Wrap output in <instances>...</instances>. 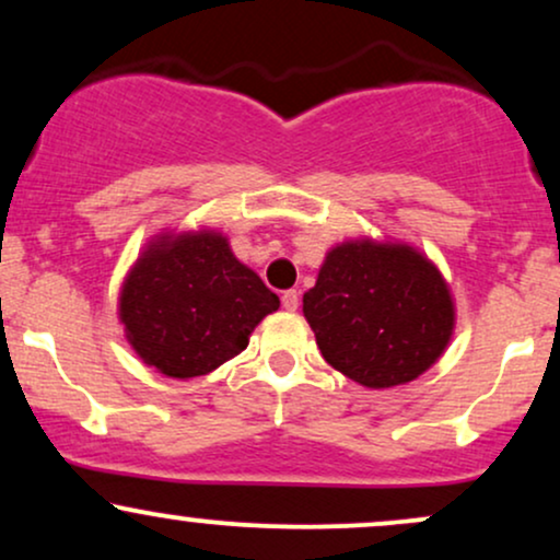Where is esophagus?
I'll return each mask as SVG.
<instances>
[{"label":"esophagus","mask_w":560,"mask_h":560,"mask_svg":"<svg viewBox=\"0 0 560 560\" xmlns=\"http://www.w3.org/2000/svg\"><path fill=\"white\" fill-rule=\"evenodd\" d=\"M298 305H300V292L298 289H287V292L281 294V307H284V311H298Z\"/></svg>","instance_id":"obj_1"}]
</instances>
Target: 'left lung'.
I'll use <instances>...</instances> for the list:
<instances>
[{
	"instance_id": "8db88e82",
	"label": "left lung",
	"mask_w": 560,
	"mask_h": 560,
	"mask_svg": "<svg viewBox=\"0 0 560 560\" xmlns=\"http://www.w3.org/2000/svg\"><path fill=\"white\" fill-rule=\"evenodd\" d=\"M326 363L371 389L413 382L445 352L455 326L442 273L408 244L345 242L302 298Z\"/></svg>"
}]
</instances>
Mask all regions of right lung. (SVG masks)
I'll return each mask as SVG.
<instances>
[{
	"instance_id": "obj_1",
	"label": "right lung",
	"mask_w": 560,
	"mask_h": 560,
	"mask_svg": "<svg viewBox=\"0 0 560 560\" xmlns=\"http://www.w3.org/2000/svg\"><path fill=\"white\" fill-rule=\"evenodd\" d=\"M279 298L215 231L160 236L120 292L126 337L147 365L173 378L205 376L247 347Z\"/></svg>"
}]
</instances>
